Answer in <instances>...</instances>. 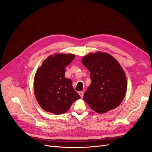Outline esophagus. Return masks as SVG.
<instances>
[{
    "label": "esophagus",
    "instance_id": "1",
    "mask_svg": "<svg viewBox=\"0 0 152 152\" xmlns=\"http://www.w3.org/2000/svg\"><path fill=\"white\" fill-rule=\"evenodd\" d=\"M79 94L80 95V96L81 98H83V96H84V93L82 91H80V92H79Z\"/></svg>",
    "mask_w": 152,
    "mask_h": 152
}]
</instances>
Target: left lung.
I'll use <instances>...</instances> for the list:
<instances>
[{
    "instance_id": "obj_1",
    "label": "left lung",
    "mask_w": 152,
    "mask_h": 152,
    "mask_svg": "<svg viewBox=\"0 0 152 152\" xmlns=\"http://www.w3.org/2000/svg\"><path fill=\"white\" fill-rule=\"evenodd\" d=\"M90 72L91 84L84 94V100L98 113L116 108L127 91L126 73L117 59L107 53H90L82 59Z\"/></svg>"
}]
</instances>
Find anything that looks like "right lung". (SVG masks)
<instances>
[{
  "label": "right lung",
  "mask_w": 152,
  "mask_h": 152,
  "mask_svg": "<svg viewBox=\"0 0 152 152\" xmlns=\"http://www.w3.org/2000/svg\"><path fill=\"white\" fill-rule=\"evenodd\" d=\"M75 58L73 54L56 53L42 61L34 80L35 96L44 110L56 115L66 113L80 98L71 79L65 77V67Z\"/></svg>",
  "instance_id": "1"
}]
</instances>
